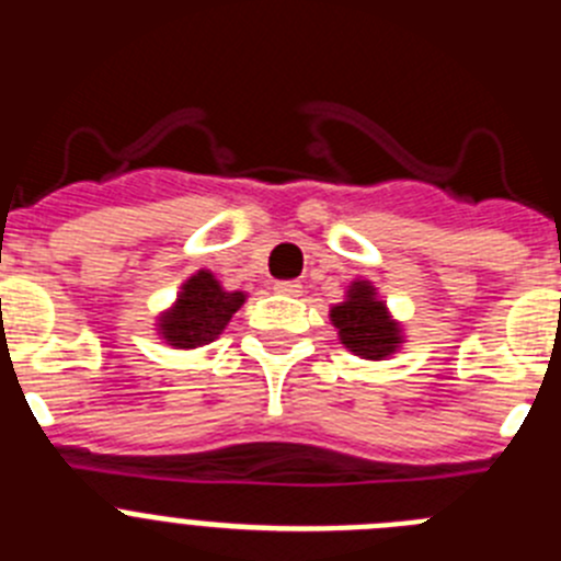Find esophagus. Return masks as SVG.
Instances as JSON below:
<instances>
[{
	"label": "esophagus",
	"mask_w": 561,
	"mask_h": 561,
	"mask_svg": "<svg viewBox=\"0 0 561 561\" xmlns=\"http://www.w3.org/2000/svg\"><path fill=\"white\" fill-rule=\"evenodd\" d=\"M275 291H277V295L297 297V295H300V291H304V286H300V280H277Z\"/></svg>",
	"instance_id": "1"
}]
</instances>
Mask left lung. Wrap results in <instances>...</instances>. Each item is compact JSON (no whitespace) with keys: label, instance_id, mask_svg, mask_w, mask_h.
Returning a JSON list of instances; mask_svg holds the SVG:
<instances>
[{"label":"left lung","instance_id":"1","mask_svg":"<svg viewBox=\"0 0 561 561\" xmlns=\"http://www.w3.org/2000/svg\"><path fill=\"white\" fill-rule=\"evenodd\" d=\"M331 320L340 329L345 348L365 359H381L399 348V325L388 317V309L376 300V291L368 280H356L348 291V300L331 309Z\"/></svg>","mask_w":561,"mask_h":561}]
</instances>
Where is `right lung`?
I'll list each match as a JSON object with an SVG mask.
<instances>
[{
    "label": "right lung",
    "instance_id": "add662e5",
    "mask_svg": "<svg viewBox=\"0 0 561 561\" xmlns=\"http://www.w3.org/2000/svg\"><path fill=\"white\" fill-rule=\"evenodd\" d=\"M244 304V291H225L210 272L196 275L182 286V295L160 320V331L176 348L207 345L225 331L230 317Z\"/></svg>",
    "mask_w": 561,
    "mask_h": 561
}]
</instances>
